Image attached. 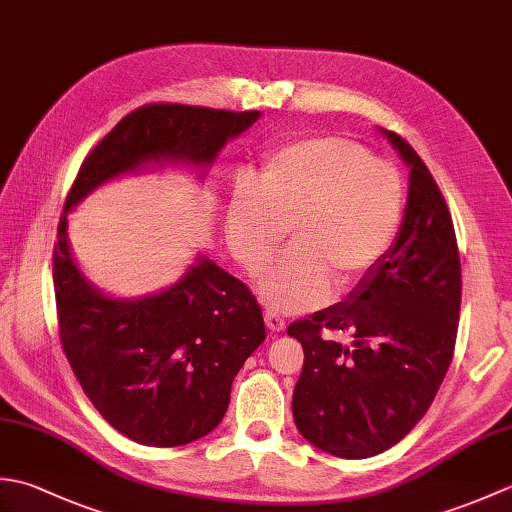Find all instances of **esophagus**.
Wrapping results in <instances>:
<instances>
[{
	"label": "esophagus",
	"instance_id": "obj_1",
	"mask_svg": "<svg viewBox=\"0 0 512 512\" xmlns=\"http://www.w3.org/2000/svg\"><path fill=\"white\" fill-rule=\"evenodd\" d=\"M264 321H266V325H268V330L270 332H284L286 330V321L279 317L277 312H273V310H266V314H264Z\"/></svg>",
	"mask_w": 512,
	"mask_h": 512
}]
</instances>
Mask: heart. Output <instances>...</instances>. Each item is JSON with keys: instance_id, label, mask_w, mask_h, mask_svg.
<instances>
[{"instance_id": "obj_1", "label": "heart", "mask_w": 512, "mask_h": 512, "mask_svg": "<svg viewBox=\"0 0 512 512\" xmlns=\"http://www.w3.org/2000/svg\"><path fill=\"white\" fill-rule=\"evenodd\" d=\"M405 187L398 169L352 140L314 136L264 158L257 187L239 182L226 237L246 273L259 275L292 233V250L262 279V299L303 312L365 286L396 244Z\"/></svg>"}]
</instances>
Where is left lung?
Wrapping results in <instances>:
<instances>
[{"instance_id": "obj_1", "label": "left lung", "mask_w": 512, "mask_h": 512, "mask_svg": "<svg viewBox=\"0 0 512 512\" xmlns=\"http://www.w3.org/2000/svg\"><path fill=\"white\" fill-rule=\"evenodd\" d=\"M380 132L411 169L396 244L365 286L288 328L306 356L292 394L297 429L347 460L383 453L416 427L447 376L460 321L462 270L449 206L407 140ZM325 331L352 333L353 345Z\"/></svg>"}]
</instances>
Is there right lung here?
<instances>
[{"label": "right lung", "instance_id": "add662e5", "mask_svg": "<svg viewBox=\"0 0 512 512\" xmlns=\"http://www.w3.org/2000/svg\"><path fill=\"white\" fill-rule=\"evenodd\" d=\"M259 112L154 103L129 112L76 173L52 255L63 352L85 396L145 447H180L222 422L246 358L266 339L246 284L198 257L176 284L140 299L107 297L76 266L68 213L123 173L180 162L202 171Z\"/></svg>", "mask_w": 512, "mask_h": 512}]
</instances>
